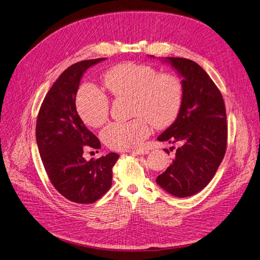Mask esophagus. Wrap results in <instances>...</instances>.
<instances>
[{
	"instance_id": "1",
	"label": "esophagus",
	"mask_w": 260,
	"mask_h": 260,
	"mask_svg": "<svg viewBox=\"0 0 260 260\" xmlns=\"http://www.w3.org/2000/svg\"><path fill=\"white\" fill-rule=\"evenodd\" d=\"M132 154H147L149 151L147 150V149H145V148H139V149H136V150H132V151H130Z\"/></svg>"
}]
</instances>
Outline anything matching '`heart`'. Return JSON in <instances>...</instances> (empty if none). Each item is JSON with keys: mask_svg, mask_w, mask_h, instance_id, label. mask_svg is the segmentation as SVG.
I'll return each instance as SVG.
<instances>
[{"mask_svg": "<svg viewBox=\"0 0 260 260\" xmlns=\"http://www.w3.org/2000/svg\"><path fill=\"white\" fill-rule=\"evenodd\" d=\"M103 85L114 97H131L130 121L112 122L102 131L101 138L107 146L115 150L139 147L154 128L171 126L177 118L182 105V84L172 74H159L152 66L133 63L117 64L106 71ZM80 117L88 126L98 128L109 116V99L92 85L82 86L77 95Z\"/></svg>", "mask_w": 260, "mask_h": 260, "instance_id": "b5f03b06", "label": "heart"}]
</instances>
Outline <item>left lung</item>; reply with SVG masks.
I'll return each mask as SVG.
<instances>
[{
    "label": "left lung",
    "instance_id": "left-lung-1",
    "mask_svg": "<svg viewBox=\"0 0 260 260\" xmlns=\"http://www.w3.org/2000/svg\"><path fill=\"white\" fill-rule=\"evenodd\" d=\"M162 60L181 77L182 105L177 118L158 137L160 142L179 146L172 164L155 181L182 199L202 191L219 169L227 144L226 111L219 88L199 64L181 57Z\"/></svg>",
    "mask_w": 260,
    "mask_h": 260
}]
</instances>
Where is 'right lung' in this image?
I'll return each instance as SVG.
<instances>
[{"label":"right lung","instance_id":"add662e5","mask_svg":"<svg viewBox=\"0 0 260 260\" xmlns=\"http://www.w3.org/2000/svg\"><path fill=\"white\" fill-rule=\"evenodd\" d=\"M106 58L82 60L61 74L40 107L36 141L41 161L54 188L67 200L91 204L112 185V169L119 155L110 152L86 161V147L99 149L100 141L80 118L76 96L84 72Z\"/></svg>","mask_w":260,"mask_h":260}]
</instances>
